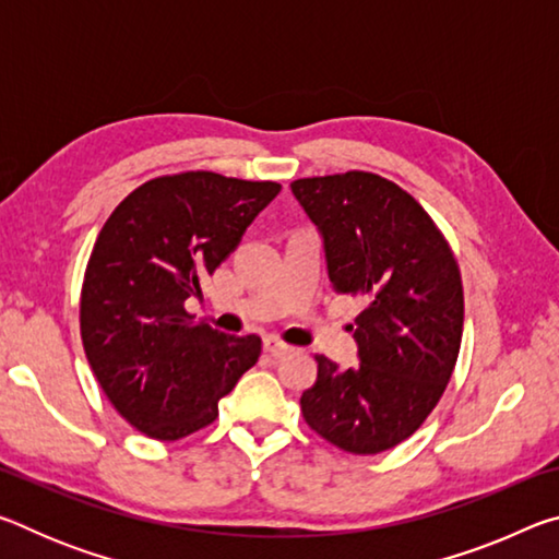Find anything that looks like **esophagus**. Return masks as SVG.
<instances>
[{
  "label": "esophagus",
  "mask_w": 559,
  "mask_h": 559,
  "mask_svg": "<svg viewBox=\"0 0 559 559\" xmlns=\"http://www.w3.org/2000/svg\"><path fill=\"white\" fill-rule=\"evenodd\" d=\"M263 349H266L271 357H283V355L293 353V347L286 345V343H281L278 337H266V340H263Z\"/></svg>",
  "instance_id": "esophagus-1"
}]
</instances>
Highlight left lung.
<instances>
[{"mask_svg":"<svg viewBox=\"0 0 559 559\" xmlns=\"http://www.w3.org/2000/svg\"><path fill=\"white\" fill-rule=\"evenodd\" d=\"M290 192L323 239L335 293L367 302L349 325L359 365L318 355L302 416L337 449L386 451L421 427L451 380L463 333L456 259L419 202L380 175L296 179Z\"/></svg>","mask_w":559,"mask_h":559,"instance_id":"obj_1","label":"left lung"}]
</instances>
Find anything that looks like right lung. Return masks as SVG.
I'll return each mask as SVG.
<instances>
[{
  "label": "right lung",
  "mask_w": 559,
  "mask_h": 559,
  "mask_svg": "<svg viewBox=\"0 0 559 559\" xmlns=\"http://www.w3.org/2000/svg\"><path fill=\"white\" fill-rule=\"evenodd\" d=\"M281 185L216 173L150 179L110 214L81 293V337L110 404L138 431L177 441L204 429L257 365L261 337L187 313Z\"/></svg>",
  "instance_id": "add662e5"
}]
</instances>
